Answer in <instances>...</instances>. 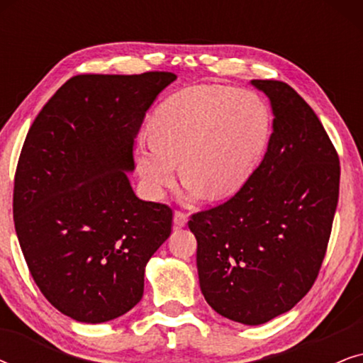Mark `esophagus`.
I'll return each mask as SVG.
<instances>
[{
	"mask_svg": "<svg viewBox=\"0 0 363 363\" xmlns=\"http://www.w3.org/2000/svg\"><path fill=\"white\" fill-rule=\"evenodd\" d=\"M186 221H188L186 213L182 210H177L175 215H173V225H175L177 228H183L186 225Z\"/></svg>",
	"mask_w": 363,
	"mask_h": 363,
	"instance_id": "1",
	"label": "esophagus"
}]
</instances>
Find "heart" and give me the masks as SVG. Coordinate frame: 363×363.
I'll list each match as a JSON object with an SVG mask.
<instances>
[{"instance_id":"heart-1","label":"heart","mask_w":363,"mask_h":363,"mask_svg":"<svg viewBox=\"0 0 363 363\" xmlns=\"http://www.w3.org/2000/svg\"><path fill=\"white\" fill-rule=\"evenodd\" d=\"M272 118L255 92L193 86L167 99L153 113L148 137L138 140V172L152 195L183 182L211 200L235 195L264 157Z\"/></svg>"}]
</instances>
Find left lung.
Instances as JSON below:
<instances>
[{
    "instance_id": "left-lung-1",
    "label": "left lung",
    "mask_w": 363,
    "mask_h": 363,
    "mask_svg": "<svg viewBox=\"0 0 363 363\" xmlns=\"http://www.w3.org/2000/svg\"><path fill=\"white\" fill-rule=\"evenodd\" d=\"M274 121L267 152L236 195L193 213L208 304L259 325L291 311L319 276L339 201L340 162L309 104L281 81L255 79Z\"/></svg>"
}]
</instances>
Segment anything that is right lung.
Segmentation results:
<instances>
[{"label": "right lung", "mask_w": 363, "mask_h": 363, "mask_svg": "<svg viewBox=\"0 0 363 363\" xmlns=\"http://www.w3.org/2000/svg\"><path fill=\"white\" fill-rule=\"evenodd\" d=\"M173 72L81 74L29 128L13 190L14 228L43 296L64 315L101 324L142 299L145 264L173 210L135 196V138Z\"/></svg>", "instance_id": "add662e5"}]
</instances>
